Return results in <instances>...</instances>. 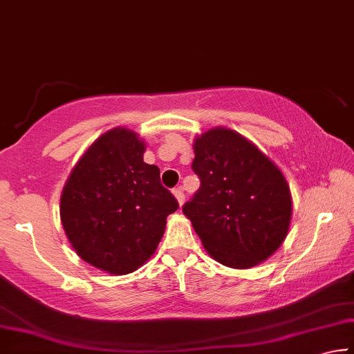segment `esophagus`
Masks as SVG:
<instances>
[{
	"mask_svg": "<svg viewBox=\"0 0 354 354\" xmlns=\"http://www.w3.org/2000/svg\"><path fill=\"white\" fill-rule=\"evenodd\" d=\"M174 196H176V199L178 201V204H183L185 203V194H183V189L182 188H174Z\"/></svg>",
	"mask_w": 354,
	"mask_h": 354,
	"instance_id": "obj_1",
	"label": "esophagus"
}]
</instances>
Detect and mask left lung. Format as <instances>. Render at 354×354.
<instances>
[{"label": "left lung", "instance_id": "obj_1", "mask_svg": "<svg viewBox=\"0 0 354 354\" xmlns=\"http://www.w3.org/2000/svg\"><path fill=\"white\" fill-rule=\"evenodd\" d=\"M199 189L183 214L218 263L248 269L285 241L291 194L283 174L241 134L215 128L194 140Z\"/></svg>", "mask_w": 354, "mask_h": 354}]
</instances>
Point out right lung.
Masks as SVG:
<instances>
[{
	"mask_svg": "<svg viewBox=\"0 0 354 354\" xmlns=\"http://www.w3.org/2000/svg\"><path fill=\"white\" fill-rule=\"evenodd\" d=\"M144 142L127 128L95 140L64 185L59 215L75 253L111 274L139 269L162 237L177 199L144 162Z\"/></svg>",
	"mask_w": 354,
	"mask_h": 354,
	"instance_id": "obj_1",
	"label": "right lung"
}]
</instances>
